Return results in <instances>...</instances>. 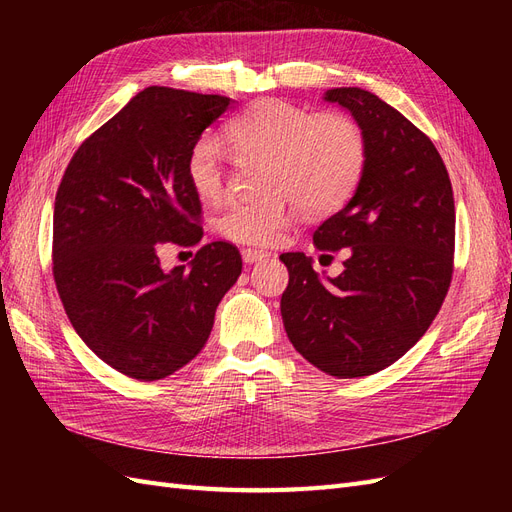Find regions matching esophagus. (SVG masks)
I'll return each instance as SVG.
<instances>
[{"instance_id": "34e87169", "label": "esophagus", "mask_w": 512, "mask_h": 512, "mask_svg": "<svg viewBox=\"0 0 512 512\" xmlns=\"http://www.w3.org/2000/svg\"><path fill=\"white\" fill-rule=\"evenodd\" d=\"M243 256V262H247V265H252V262H258L262 258H269L271 254L265 252V250H254V247H245V250L241 252Z\"/></svg>"}]
</instances>
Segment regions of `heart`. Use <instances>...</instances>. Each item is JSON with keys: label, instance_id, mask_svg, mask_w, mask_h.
<instances>
[{"label": "heart", "instance_id": "heart-1", "mask_svg": "<svg viewBox=\"0 0 512 512\" xmlns=\"http://www.w3.org/2000/svg\"><path fill=\"white\" fill-rule=\"evenodd\" d=\"M224 134L235 151L269 156L267 188L232 198L218 215L222 237L235 243H275L307 205L314 211L342 205L365 170V136L352 119L314 115L286 100L252 104L228 123ZM188 179L203 200L224 194V147L215 134L196 138L188 153Z\"/></svg>", "mask_w": 512, "mask_h": 512}]
</instances>
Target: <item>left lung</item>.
Segmentation results:
<instances>
[{
	"label": "left lung",
	"instance_id": "1",
	"mask_svg": "<svg viewBox=\"0 0 512 512\" xmlns=\"http://www.w3.org/2000/svg\"><path fill=\"white\" fill-rule=\"evenodd\" d=\"M324 100L348 108L365 136L363 177L344 209L314 232L320 252L344 250L322 277L303 252L282 254V320L299 354L335 378L393 365L425 335L451 286L455 200L438 149L393 106L361 87Z\"/></svg>",
	"mask_w": 512,
	"mask_h": 512
}]
</instances>
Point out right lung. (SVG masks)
Wrapping results in <instances>:
<instances>
[{
    "mask_svg": "<svg viewBox=\"0 0 512 512\" xmlns=\"http://www.w3.org/2000/svg\"><path fill=\"white\" fill-rule=\"evenodd\" d=\"M230 102L147 87L76 149L61 177L53 213L59 299L89 350L134 380H162L188 365L241 275V254L228 241L200 247L190 269L160 265L162 247L203 239L188 153Z\"/></svg>",
    "mask_w": 512,
    "mask_h": 512,
    "instance_id": "obj_1",
    "label": "right lung"
}]
</instances>
